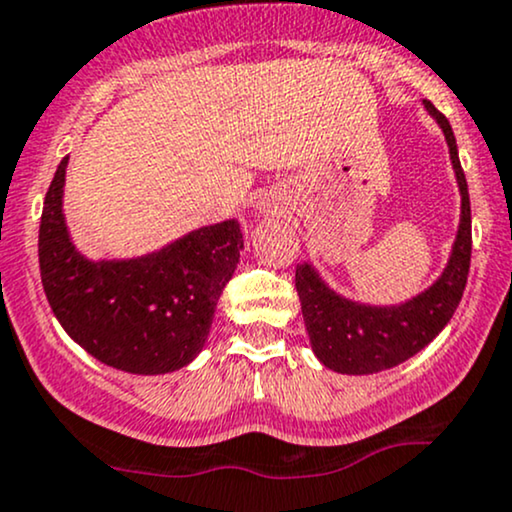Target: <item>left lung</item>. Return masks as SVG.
I'll return each instance as SVG.
<instances>
[{
    "label": "left lung",
    "instance_id": "obj_1",
    "mask_svg": "<svg viewBox=\"0 0 512 512\" xmlns=\"http://www.w3.org/2000/svg\"><path fill=\"white\" fill-rule=\"evenodd\" d=\"M424 107L446 136L455 182L460 189L458 234L443 273L412 299L386 306L342 297L309 261L299 263L294 273L311 350L318 362L338 374H378L407 362L448 326L465 292L472 256L470 191L450 122L429 100H424Z\"/></svg>",
    "mask_w": 512,
    "mask_h": 512
}]
</instances>
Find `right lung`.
<instances>
[{"mask_svg": "<svg viewBox=\"0 0 512 512\" xmlns=\"http://www.w3.org/2000/svg\"><path fill=\"white\" fill-rule=\"evenodd\" d=\"M66 165L69 155L47 189L38 237L42 287L57 321L90 357L126 374L191 364L244 249L239 220L198 227L143 256L93 261L66 227Z\"/></svg>", "mask_w": 512, "mask_h": 512, "instance_id": "right-lung-1", "label": "right lung"}]
</instances>
